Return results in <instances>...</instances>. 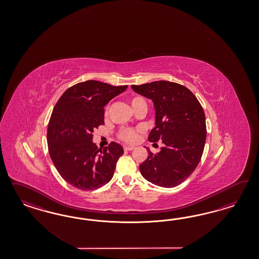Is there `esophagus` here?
Returning a JSON list of instances; mask_svg holds the SVG:
<instances>
[{
	"mask_svg": "<svg viewBox=\"0 0 259 259\" xmlns=\"http://www.w3.org/2000/svg\"><path fill=\"white\" fill-rule=\"evenodd\" d=\"M123 148H124L125 151H132V150L135 149V147H134V146H124Z\"/></svg>",
	"mask_w": 259,
	"mask_h": 259,
	"instance_id": "34e87169",
	"label": "esophagus"
}]
</instances>
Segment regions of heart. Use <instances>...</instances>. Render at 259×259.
Wrapping results in <instances>:
<instances>
[{
	"label": "heart",
	"instance_id": "b5f03b06",
	"mask_svg": "<svg viewBox=\"0 0 259 259\" xmlns=\"http://www.w3.org/2000/svg\"><path fill=\"white\" fill-rule=\"evenodd\" d=\"M130 102H131V106H132L134 111L139 109L140 107H142V106H146L145 101L141 97H139V96H136V97L131 98ZM107 113H108V107L106 108V111H105L106 115H107ZM139 132H140V130H136V129H133V128H123V129H121L119 131L118 138L121 141H126V142H129V143H133V142L137 141Z\"/></svg>",
	"mask_w": 259,
	"mask_h": 259
}]
</instances>
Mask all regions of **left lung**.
I'll return each instance as SVG.
<instances>
[{"mask_svg": "<svg viewBox=\"0 0 259 259\" xmlns=\"http://www.w3.org/2000/svg\"><path fill=\"white\" fill-rule=\"evenodd\" d=\"M131 87L154 102L156 121L148 140L163 143L157 154L147 150L149 155L140 165L141 175L157 186L176 187L195 171L203 154V108L188 88L176 82L157 80Z\"/></svg>", "mask_w": 259, "mask_h": 259, "instance_id": "obj_1", "label": "left lung"}]
</instances>
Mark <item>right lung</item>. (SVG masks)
Instances as JSON below:
<instances>
[{"label": "right lung", "instance_id": "add662e5", "mask_svg": "<svg viewBox=\"0 0 259 259\" xmlns=\"http://www.w3.org/2000/svg\"><path fill=\"white\" fill-rule=\"evenodd\" d=\"M127 85L87 80L68 88L59 99L47 128L49 155L64 181L79 190H95L113 178L123 148L116 142L96 146L94 129L104 124L103 107Z\"/></svg>", "mask_w": 259, "mask_h": 259}]
</instances>
